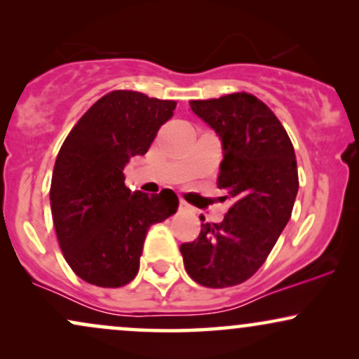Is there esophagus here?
Returning <instances> with one entry per match:
<instances>
[{"label":"esophagus","instance_id":"1","mask_svg":"<svg viewBox=\"0 0 359 359\" xmlns=\"http://www.w3.org/2000/svg\"><path fill=\"white\" fill-rule=\"evenodd\" d=\"M179 207H180V209H182V210H189V209H191V205H189L187 202L184 201V198H180V202H179Z\"/></svg>","mask_w":359,"mask_h":359}]
</instances>
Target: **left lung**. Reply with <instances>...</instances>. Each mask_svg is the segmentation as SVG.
<instances>
[{"label": "left lung", "instance_id": "left-lung-1", "mask_svg": "<svg viewBox=\"0 0 359 359\" xmlns=\"http://www.w3.org/2000/svg\"><path fill=\"white\" fill-rule=\"evenodd\" d=\"M191 109L221 137L217 187L226 189L232 205L222 222L202 224L180 252L196 283L237 286L264 264L291 219L299 189L294 147L274 111L250 93L191 100Z\"/></svg>", "mask_w": 359, "mask_h": 359}]
</instances>
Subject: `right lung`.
<instances>
[{
	"label": "right lung",
	"instance_id": "obj_1",
	"mask_svg": "<svg viewBox=\"0 0 359 359\" xmlns=\"http://www.w3.org/2000/svg\"><path fill=\"white\" fill-rule=\"evenodd\" d=\"M177 102L133 90L97 100L65 138L50 187L60 249L73 273L100 287H122L140 267L152 224L175 214L170 189L147 196L125 187L123 167L144 155Z\"/></svg>",
	"mask_w": 359,
	"mask_h": 359
}]
</instances>
